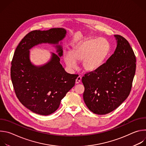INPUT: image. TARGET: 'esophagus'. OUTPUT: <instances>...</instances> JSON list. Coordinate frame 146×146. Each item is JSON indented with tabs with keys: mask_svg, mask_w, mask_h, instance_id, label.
Listing matches in <instances>:
<instances>
[{
	"mask_svg": "<svg viewBox=\"0 0 146 146\" xmlns=\"http://www.w3.org/2000/svg\"><path fill=\"white\" fill-rule=\"evenodd\" d=\"M81 80V77L80 76H78L76 80V84H78V83L80 82Z\"/></svg>",
	"mask_w": 146,
	"mask_h": 146,
	"instance_id": "esophagus-1",
	"label": "esophagus"
}]
</instances>
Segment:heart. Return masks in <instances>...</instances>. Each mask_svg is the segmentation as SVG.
I'll use <instances>...</instances> for the list:
<instances>
[{
	"mask_svg": "<svg viewBox=\"0 0 146 146\" xmlns=\"http://www.w3.org/2000/svg\"><path fill=\"white\" fill-rule=\"evenodd\" d=\"M110 50L108 41L104 38H90L83 41L74 48L70 54L65 55L67 66L74 69L77 62L81 61L83 68L92 72L100 68L106 59Z\"/></svg>",
	"mask_w": 146,
	"mask_h": 146,
	"instance_id": "1",
	"label": "heart"
}]
</instances>
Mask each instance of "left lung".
<instances>
[{"mask_svg":"<svg viewBox=\"0 0 146 146\" xmlns=\"http://www.w3.org/2000/svg\"><path fill=\"white\" fill-rule=\"evenodd\" d=\"M114 54L98 69L82 77L83 99L92 113L103 115L119 106L129 96L136 71V57L128 41L114 35Z\"/></svg>","mask_w":146,"mask_h":146,"instance_id":"8db88e82","label":"left lung"}]
</instances>
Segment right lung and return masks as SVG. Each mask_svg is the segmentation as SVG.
<instances>
[{
	"instance_id": "add662e5",
	"label": "right lung",
	"mask_w": 146,
	"mask_h": 146,
	"mask_svg": "<svg viewBox=\"0 0 146 146\" xmlns=\"http://www.w3.org/2000/svg\"><path fill=\"white\" fill-rule=\"evenodd\" d=\"M66 33L64 28L32 31L22 39L14 52L11 78L15 94L25 108L36 114L47 115L55 112L61 100L74 86L78 75L68 73L59 62L63 48L59 43ZM46 43L54 44L58 54L52 53L50 59L44 65H34L29 50Z\"/></svg>"
}]
</instances>
